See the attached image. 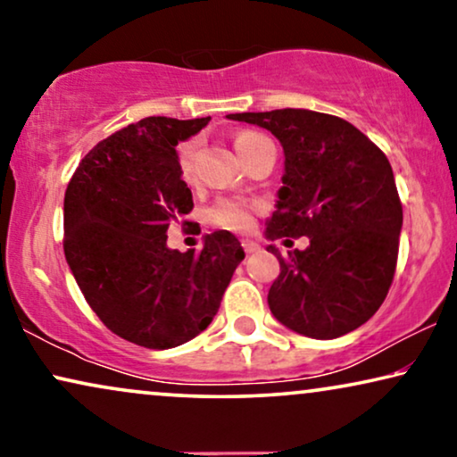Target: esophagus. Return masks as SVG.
I'll list each match as a JSON object with an SVG mask.
<instances>
[{
  "mask_svg": "<svg viewBox=\"0 0 457 457\" xmlns=\"http://www.w3.org/2000/svg\"><path fill=\"white\" fill-rule=\"evenodd\" d=\"M241 245H243V249H245V253H253V252H258V249H260V245L253 239H243Z\"/></svg>",
  "mask_w": 457,
  "mask_h": 457,
  "instance_id": "34e87169",
  "label": "esophagus"
}]
</instances>
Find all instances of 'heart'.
Instances as JSON below:
<instances>
[{"instance_id":"obj_1","label":"heart","mask_w":457,"mask_h":457,"mask_svg":"<svg viewBox=\"0 0 457 457\" xmlns=\"http://www.w3.org/2000/svg\"><path fill=\"white\" fill-rule=\"evenodd\" d=\"M233 145L241 160L247 162L258 155L262 149L272 145L266 135L255 133V130H239L233 137ZM195 158H197V139H187L177 147V166L179 174L185 183H191L195 177ZM253 210L255 204L243 197H218L205 212L210 224L220 227L224 230H235V233H245L253 227Z\"/></svg>"}]
</instances>
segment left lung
<instances>
[{
    "label": "left lung",
    "instance_id": "obj_1",
    "mask_svg": "<svg viewBox=\"0 0 457 457\" xmlns=\"http://www.w3.org/2000/svg\"><path fill=\"white\" fill-rule=\"evenodd\" d=\"M277 137L285 152L270 241L308 237L303 252L278 258L268 291L278 322L299 335L335 339L370 320L397 266L403 210L386 155L339 116L312 110L228 114Z\"/></svg>",
    "mask_w": 457,
    "mask_h": 457
}]
</instances>
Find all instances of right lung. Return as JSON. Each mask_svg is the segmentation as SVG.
Segmentation results:
<instances>
[{"label":"right lung","instance_id":"right-lung-1","mask_svg":"<svg viewBox=\"0 0 457 457\" xmlns=\"http://www.w3.org/2000/svg\"><path fill=\"white\" fill-rule=\"evenodd\" d=\"M208 122L129 124L99 141L66 187L68 266L99 320L135 345L170 349L208 328L245 258L228 230L205 235L202 252L166 245L168 227L193 210L174 147Z\"/></svg>","mask_w":457,"mask_h":457}]
</instances>
